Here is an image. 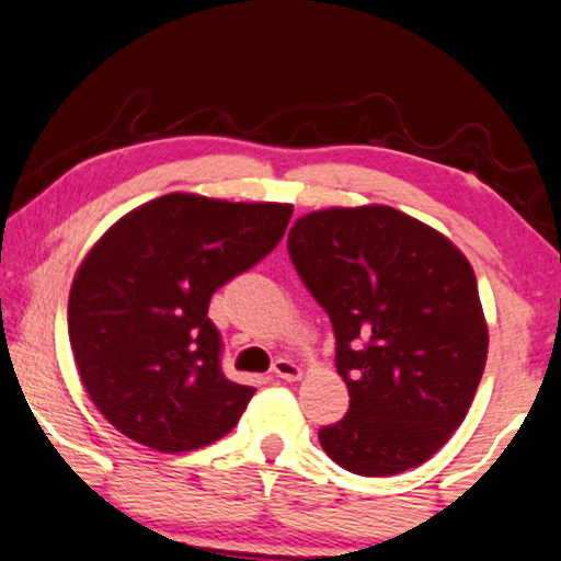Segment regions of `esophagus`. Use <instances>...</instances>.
Instances as JSON below:
<instances>
[{
    "mask_svg": "<svg viewBox=\"0 0 561 561\" xmlns=\"http://www.w3.org/2000/svg\"><path fill=\"white\" fill-rule=\"evenodd\" d=\"M272 373L276 375V378H282V380H300V375H302V370L300 367H297L293 359H285V357H279L274 363V367H272Z\"/></svg>",
    "mask_w": 561,
    "mask_h": 561,
    "instance_id": "34e87169",
    "label": "esophagus"
}]
</instances>
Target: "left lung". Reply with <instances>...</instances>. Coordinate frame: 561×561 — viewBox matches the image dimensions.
Returning a JSON list of instances; mask_svg holds the SVG:
<instances>
[{
	"instance_id": "8db88e82",
	"label": "left lung",
	"mask_w": 561,
	"mask_h": 561,
	"mask_svg": "<svg viewBox=\"0 0 561 561\" xmlns=\"http://www.w3.org/2000/svg\"><path fill=\"white\" fill-rule=\"evenodd\" d=\"M302 285L329 313L342 422L318 432L331 460L359 477L416 469L469 414L489 333L477 276L430 225L393 207H333L287 236Z\"/></svg>"
}]
</instances>
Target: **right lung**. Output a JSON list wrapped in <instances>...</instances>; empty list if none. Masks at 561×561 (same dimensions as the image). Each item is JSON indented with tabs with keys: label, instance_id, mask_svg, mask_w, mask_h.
Returning <instances> with one entry per match:
<instances>
[{
	"label": "right lung",
	"instance_id": "obj_1",
	"mask_svg": "<svg viewBox=\"0 0 561 561\" xmlns=\"http://www.w3.org/2000/svg\"><path fill=\"white\" fill-rule=\"evenodd\" d=\"M289 217V204L165 194L92 245L69 293V342L84 391L122 435L183 453L236 427L256 388L225 378L209 300L274 251Z\"/></svg>",
	"mask_w": 561,
	"mask_h": 561
}]
</instances>
